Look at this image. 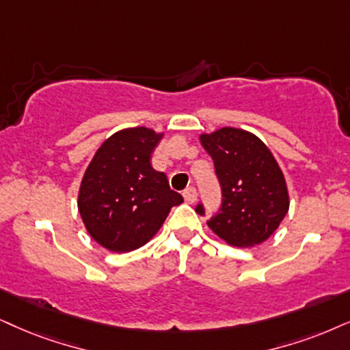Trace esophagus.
<instances>
[{"mask_svg":"<svg viewBox=\"0 0 350 350\" xmlns=\"http://www.w3.org/2000/svg\"><path fill=\"white\" fill-rule=\"evenodd\" d=\"M183 197H184L185 203L192 205V203H196V200H197V190L193 189V187H187L183 192Z\"/></svg>","mask_w":350,"mask_h":350,"instance_id":"1","label":"esophagus"}]
</instances>
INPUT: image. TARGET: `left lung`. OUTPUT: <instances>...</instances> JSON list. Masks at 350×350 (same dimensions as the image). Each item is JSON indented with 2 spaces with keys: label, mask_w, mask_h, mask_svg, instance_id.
I'll return each instance as SVG.
<instances>
[{
  "label": "left lung",
  "mask_w": 350,
  "mask_h": 350,
  "mask_svg": "<svg viewBox=\"0 0 350 350\" xmlns=\"http://www.w3.org/2000/svg\"><path fill=\"white\" fill-rule=\"evenodd\" d=\"M200 142L223 189V205L208 228L229 245L262 244L289 211V190L276 158L262 139L237 127L200 134ZM197 213H205L202 205Z\"/></svg>",
  "instance_id": "1"
}]
</instances>
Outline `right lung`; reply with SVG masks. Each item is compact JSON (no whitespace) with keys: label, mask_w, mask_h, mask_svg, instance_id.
Here are the masks:
<instances>
[{"label":"right lung","mask_w":350,"mask_h":350,"mask_svg":"<svg viewBox=\"0 0 350 350\" xmlns=\"http://www.w3.org/2000/svg\"><path fill=\"white\" fill-rule=\"evenodd\" d=\"M163 132L127 127L96 150L79 187L77 208L87 232L106 250L126 254L160 231L171 208L184 198L153 170L152 153Z\"/></svg>","instance_id":"right-lung-1"}]
</instances>
